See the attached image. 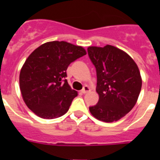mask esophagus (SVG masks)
I'll list each match as a JSON object with an SVG mask.
<instances>
[{
	"instance_id": "esophagus-1",
	"label": "esophagus",
	"mask_w": 160,
	"mask_h": 160,
	"mask_svg": "<svg viewBox=\"0 0 160 160\" xmlns=\"http://www.w3.org/2000/svg\"><path fill=\"white\" fill-rule=\"evenodd\" d=\"M90 90V89L88 86H85V87H83L82 90V94H87V93H88Z\"/></svg>"
}]
</instances>
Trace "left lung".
Masks as SVG:
<instances>
[{
    "label": "left lung",
    "instance_id": "1",
    "mask_svg": "<svg viewBox=\"0 0 160 160\" xmlns=\"http://www.w3.org/2000/svg\"><path fill=\"white\" fill-rule=\"evenodd\" d=\"M88 55L97 73L98 102L90 107L100 121H118L135 107L142 87L138 66L126 52L111 45L90 46Z\"/></svg>",
    "mask_w": 160,
    "mask_h": 160
}]
</instances>
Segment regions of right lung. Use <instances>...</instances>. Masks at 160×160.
Masks as SVG:
<instances>
[{"label":"right lung","mask_w":160,"mask_h":160,"mask_svg":"<svg viewBox=\"0 0 160 160\" xmlns=\"http://www.w3.org/2000/svg\"><path fill=\"white\" fill-rule=\"evenodd\" d=\"M87 54L82 46L66 42L42 44L29 55L20 72V89L26 106L42 118L62 116L78 92L66 78L71 62Z\"/></svg>","instance_id":"obj_1"}]
</instances>
